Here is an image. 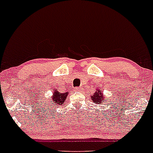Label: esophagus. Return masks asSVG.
I'll use <instances>...</instances> for the list:
<instances>
[{
    "mask_svg": "<svg viewBox=\"0 0 153 153\" xmlns=\"http://www.w3.org/2000/svg\"><path fill=\"white\" fill-rule=\"evenodd\" d=\"M74 90H75L76 92H80L81 89L79 88V87H76V88H74Z\"/></svg>",
    "mask_w": 153,
    "mask_h": 153,
    "instance_id": "esophagus-1",
    "label": "esophagus"
}]
</instances>
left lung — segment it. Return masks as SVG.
<instances>
[{"mask_svg": "<svg viewBox=\"0 0 153 153\" xmlns=\"http://www.w3.org/2000/svg\"><path fill=\"white\" fill-rule=\"evenodd\" d=\"M90 97H91V100H93V103L101 104L102 102H105L104 101L105 100V97L103 96V92L101 91L100 89H98L97 91H96Z\"/></svg>", "mask_w": 153, "mask_h": 153, "instance_id": "8db88e82", "label": "left lung"}]
</instances>
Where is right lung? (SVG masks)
<instances>
[{
  "mask_svg": "<svg viewBox=\"0 0 153 153\" xmlns=\"http://www.w3.org/2000/svg\"><path fill=\"white\" fill-rule=\"evenodd\" d=\"M53 94L52 97H51V103H53V105L58 106L59 105H62L63 103H64V101L66 100L67 95H68L67 92H66V93H60V92H58L56 90H53ZM53 105H51V107H52Z\"/></svg>",
  "mask_w": 153,
  "mask_h": 153,
  "instance_id": "right-lung-1",
  "label": "right lung"
}]
</instances>
